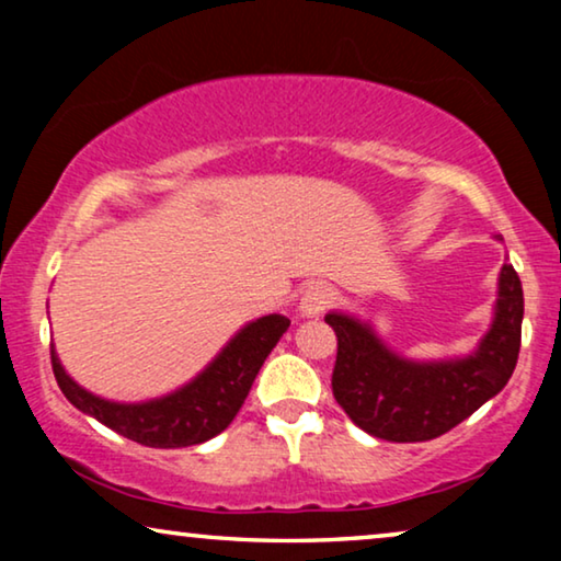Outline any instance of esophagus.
Segmentation results:
<instances>
[{"label":"esophagus","mask_w":561,"mask_h":561,"mask_svg":"<svg viewBox=\"0 0 561 561\" xmlns=\"http://www.w3.org/2000/svg\"><path fill=\"white\" fill-rule=\"evenodd\" d=\"M332 298L334 290L329 288L327 283H311L301 296V313L304 317H319V313L332 304Z\"/></svg>","instance_id":"34e87169"}]
</instances>
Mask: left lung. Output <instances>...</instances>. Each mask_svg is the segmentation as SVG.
Instances as JSON below:
<instances>
[{"instance_id": "obj_1", "label": "left lung", "mask_w": 561, "mask_h": 561, "mask_svg": "<svg viewBox=\"0 0 561 561\" xmlns=\"http://www.w3.org/2000/svg\"><path fill=\"white\" fill-rule=\"evenodd\" d=\"M336 334L332 393L344 413L386 442H428L462 424L511 380L520 350L524 288L513 265L497 278L495 317L472 355L413 363L363 321L327 313Z\"/></svg>"}]
</instances>
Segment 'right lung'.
<instances>
[{"instance_id":"right-lung-1","label":"right lung","mask_w":561,"mask_h":561,"mask_svg":"<svg viewBox=\"0 0 561 561\" xmlns=\"http://www.w3.org/2000/svg\"><path fill=\"white\" fill-rule=\"evenodd\" d=\"M290 319L271 313L240 329L217 359L188 386L148 403L104 401L68 378L56 350L50 347L53 375L76 409L89 413L112 432L145 447L175 449L202 444L225 432L242 409L265 357L286 334Z\"/></svg>"}]
</instances>
